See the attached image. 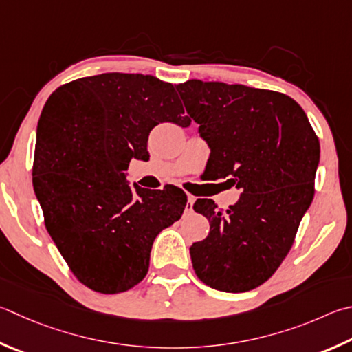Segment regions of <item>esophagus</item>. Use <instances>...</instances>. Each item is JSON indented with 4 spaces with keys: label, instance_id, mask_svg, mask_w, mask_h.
<instances>
[{
    "label": "esophagus",
    "instance_id": "34e87169",
    "mask_svg": "<svg viewBox=\"0 0 352 352\" xmlns=\"http://www.w3.org/2000/svg\"><path fill=\"white\" fill-rule=\"evenodd\" d=\"M194 203H195V197H194V195H190V194H188V204H186V210H192Z\"/></svg>",
    "mask_w": 352,
    "mask_h": 352
}]
</instances>
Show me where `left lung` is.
Wrapping results in <instances>:
<instances>
[{
	"mask_svg": "<svg viewBox=\"0 0 352 352\" xmlns=\"http://www.w3.org/2000/svg\"><path fill=\"white\" fill-rule=\"evenodd\" d=\"M200 124L217 178L241 189L226 212L198 198L209 235L189 248L197 277L214 289L245 292L282 263L314 197L320 143L297 101L285 94L220 81L177 86Z\"/></svg>",
	"mask_w": 352,
	"mask_h": 352,
	"instance_id": "1",
	"label": "left lung"
}]
</instances>
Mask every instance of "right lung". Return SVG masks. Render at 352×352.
Masks as SVG:
<instances>
[{
	"label": "right lung",
	"instance_id": "obj_1",
	"mask_svg": "<svg viewBox=\"0 0 352 352\" xmlns=\"http://www.w3.org/2000/svg\"><path fill=\"white\" fill-rule=\"evenodd\" d=\"M190 124L170 82L142 74L85 76L50 95L36 129L34 189L44 223L82 285L131 289L149 267L157 235L180 219L186 194L126 180L132 158L149 160L158 123Z\"/></svg>",
	"mask_w": 352,
	"mask_h": 352
}]
</instances>
